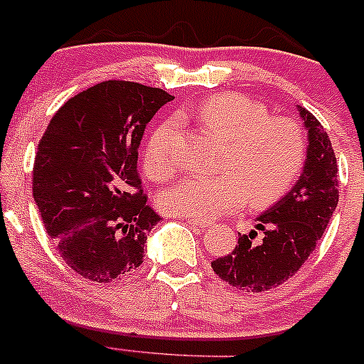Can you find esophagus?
Listing matches in <instances>:
<instances>
[{"label": "esophagus", "instance_id": "obj_1", "mask_svg": "<svg viewBox=\"0 0 364 364\" xmlns=\"http://www.w3.org/2000/svg\"><path fill=\"white\" fill-rule=\"evenodd\" d=\"M187 223L193 224V226H198V228H208L210 226V220L198 219V217H189V219H187Z\"/></svg>", "mask_w": 364, "mask_h": 364}]
</instances>
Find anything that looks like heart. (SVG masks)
<instances>
[{
  "label": "heart",
  "instance_id": "1",
  "mask_svg": "<svg viewBox=\"0 0 364 364\" xmlns=\"http://www.w3.org/2000/svg\"><path fill=\"white\" fill-rule=\"evenodd\" d=\"M191 115L223 140L212 177L183 178L164 191L159 207L166 213L213 217L243 203L263 208L286 196L298 182L309 156L305 127L289 117H269L268 108L238 92L205 98ZM177 124L164 121L144 149V168L154 182L177 171Z\"/></svg>",
  "mask_w": 364,
  "mask_h": 364
}]
</instances>
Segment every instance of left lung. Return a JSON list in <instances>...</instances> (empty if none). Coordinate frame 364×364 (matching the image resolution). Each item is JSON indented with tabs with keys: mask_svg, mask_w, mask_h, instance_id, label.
<instances>
[{
	"mask_svg": "<svg viewBox=\"0 0 364 364\" xmlns=\"http://www.w3.org/2000/svg\"><path fill=\"white\" fill-rule=\"evenodd\" d=\"M309 129V156L296 186L257 217V231L238 233L228 256L212 263L219 279L249 293L280 286L309 259L338 203V166L331 140L316 115L298 107Z\"/></svg>",
	"mask_w": 364,
	"mask_h": 364,
	"instance_id": "obj_1",
	"label": "left lung"
}]
</instances>
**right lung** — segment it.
<instances>
[{"mask_svg":"<svg viewBox=\"0 0 364 364\" xmlns=\"http://www.w3.org/2000/svg\"><path fill=\"white\" fill-rule=\"evenodd\" d=\"M173 96L138 82L105 80L70 98L48 122L33 166V198L55 250L91 282L144 263L159 215L138 175L145 126Z\"/></svg>","mask_w":364,"mask_h":364,"instance_id":"add662e5","label":"right lung"}]
</instances>
